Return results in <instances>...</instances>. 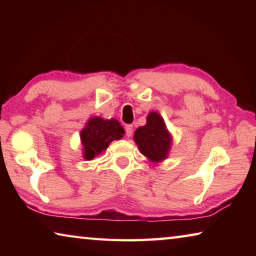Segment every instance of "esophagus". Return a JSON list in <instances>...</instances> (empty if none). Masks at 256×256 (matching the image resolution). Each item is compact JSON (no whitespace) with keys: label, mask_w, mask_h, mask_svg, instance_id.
<instances>
[{"label":"esophagus","mask_w":256,"mask_h":256,"mask_svg":"<svg viewBox=\"0 0 256 256\" xmlns=\"http://www.w3.org/2000/svg\"><path fill=\"white\" fill-rule=\"evenodd\" d=\"M125 132H126V136H131L133 133V125H126L125 126Z\"/></svg>","instance_id":"34e87169"}]
</instances>
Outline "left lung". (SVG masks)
<instances>
[{"label":"left lung","instance_id":"8db88e82","mask_svg":"<svg viewBox=\"0 0 256 256\" xmlns=\"http://www.w3.org/2000/svg\"><path fill=\"white\" fill-rule=\"evenodd\" d=\"M133 138L140 152L151 162H162L170 156L172 136L158 112H149L146 125L136 130Z\"/></svg>","mask_w":256,"mask_h":256}]
</instances>
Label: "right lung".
<instances>
[{
	"label": "right lung",
	"mask_w": 256,
	"mask_h": 256,
	"mask_svg": "<svg viewBox=\"0 0 256 256\" xmlns=\"http://www.w3.org/2000/svg\"><path fill=\"white\" fill-rule=\"evenodd\" d=\"M124 133V128L118 120H105L100 116L89 118L80 132L82 157L92 160L105 151L112 141L120 140Z\"/></svg>",
	"instance_id": "add662e5"
}]
</instances>
